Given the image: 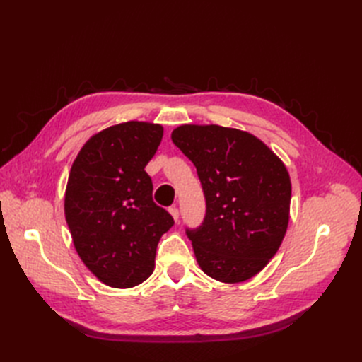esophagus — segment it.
<instances>
[{"label": "esophagus", "mask_w": 362, "mask_h": 362, "mask_svg": "<svg viewBox=\"0 0 362 362\" xmlns=\"http://www.w3.org/2000/svg\"><path fill=\"white\" fill-rule=\"evenodd\" d=\"M169 213H170V216L173 217V221H175V222H178V218H180V211H178V208L175 206V205H173V206H170V208H169Z\"/></svg>", "instance_id": "34e87169"}]
</instances>
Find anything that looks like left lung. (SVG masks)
I'll use <instances>...</instances> for the list:
<instances>
[{
    "label": "left lung",
    "instance_id": "obj_1",
    "mask_svg": "<svg viewBox=\"0 0 362 362\" xmlns=\"http://www.w3.org/2000/svg\"><path fill=\"white\" fill-rule=\"evenodd\" d=\"M170 137L194 164L205 194L204 223L187 229L201 270L225 284L255 276L288 228L286 164L264 141L237 128L185 124Z\"/></svg>",
    "mask_w": 362,
    "mask_h": 362
}]
</instances>
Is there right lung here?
Returning <instances> with one entry per match:
<instances>
[{"instance_id": "add662e5", "label": "right lung", "mask_w": 362, "mask_h": 362, "mask_svg": "<svg viewBox=\"0 0 362 362\" xmlns=\"http://www.w3.org/2000/svg\"><path fill=\"white\" fill-rule=\"evenodd\" d=\"M163 127L128 120L93 134L74 160L64 192V217L76 254L113 288L146 281L172 216L152 201L145 172Z\"/></svg>"}]
</instances>
